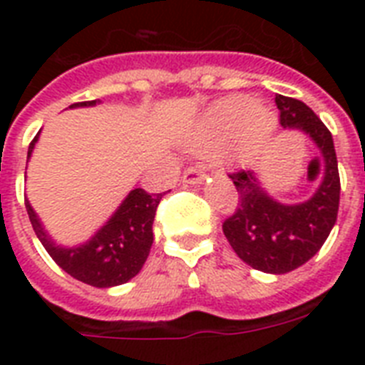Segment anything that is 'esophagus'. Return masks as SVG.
Instances as JSON below:
<instances>
[{"mask_svg": "<svg viewBox=\"0 0 365 365\" xmlns=\"http://www.w3.org/2000/svg\"><path fill=\"white\" fill-rule=\"evenodd\" d=\"M205 172L200 170V168H197V166H191V168H187V170L183 172L182 182L189 183V185H200V183L205 182Z\"/></svg>", "mask_w": 365, "mask_h": 365, "instance_id": "1", "label": "esophagus"}]
</instances>
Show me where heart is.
<instances>
[{
    "label": "heart",
    "mask_w": 365,
    "mask_h": 365,
    "mask_svg": "<svg viewBox=\"0 0 365 365\" xmlns=\"http://www.w3.org/2000/svg\"><path fill=\"white\" fill-rule=\"evenodd\" d=\"M274 121V113L267 106L255 104L250 96H231L206 111L187 143L197 153H212L233 138L225 157L239 159L244 149L263 142L271 134Z\"/></svg>",
    "instance_id": "heart-1"
}]
</instances>
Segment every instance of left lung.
<instances>
[{"label":"left lung","mask_w":365,"mask_h":365,"mask_svg":"<svg viewBox=\"0 0 365 365\" xmlns=\"http://www.w3.org/2000/svg\"><path fill=\"white\" fill-rule=\"evenodd\" d=\"M280 125L305 134L324 160L320 185L307 200L280 202L267 193L254 170L231 176L240 195L233 216L223 222V235L244 263L269 274H284L311 259L331 233L339 210V170L334 138L317 113L295 98L278 94Z\"/></svg>","instance_id":"left-lung-1"}]
</instances>
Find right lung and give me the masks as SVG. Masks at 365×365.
Here are the masks:
<instances>
[{
	"label": "right lung",
	"mask_w": 365,
	"mask_h": 365,
	"mask_svg": "<svg viewBox=\"0 0 365 365\" xmlns=\"http://www.w3.org/2000/svg\"><path fill=\"white\" fill-rule=\"evenodd\" d=\"M98 102L100 100L81 102L70 108H93ZM37 140L39 132L30 143L28 160L36 149ZM160 199V193L149 195L140 187L132 189L117 206V210L108 217V222L91 239L76 246L56 242L28 199L26 210L37 239L68 274L94 288H113L128 282L142 271L153 244V217Z\"/></svg>",
	"instance_id": "right-lung-1"
}]
</instances>
